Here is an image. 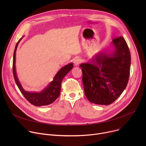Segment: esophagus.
<instances>
[{
    "instance_id": "esophagus-1",
    "label": "esophagus",
    "mask_w": 146,
    "mask_h": 146,
    "mask_svg": "<svg viewBox=\"0 0 146 146\" xmlns=\"http://www.w3.org/2000/svg\"><path fill=\"white\" fill-rule=\"evenodd\" d=\"M82 62V60L80 59V58H75L74 59V60H73V62H74V64L76 65V66H78L81 62Z\"/></svg>"
}]
</instances>
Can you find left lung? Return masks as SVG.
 Wrapping results in <instances>:
<instances>
[{
    "instance_id": "8db88e82",
    "label": "left lung",
    "mask_w": 146,
    "mask_h": 146,
    "mask_svg": "<svg viewBox=\"0 0 146 146\" xmlns=\"http://www.w3.org/2000/svg\"><path fill=\"white\" fill-rule=\"evenodd\" d=\"M114 50L110 54L100 52L91 62L80 65L88 100L96 105H109L125 89L131 68V53L122 36L112 41Z\"/></svg>"
}]
</instances>
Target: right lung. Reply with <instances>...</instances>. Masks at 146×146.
Returning <instances> with one entry per match:
<instances>
[{
  "mask_svg": "<svg viewBox=\"0 0 146 146\" xmlns=\"http://www.w3.org/2000/svg\"><path fill=\"white\" fill-rule=\"evenodd\" d=\"M21 38L17 42L13 55V71L14 78L16 84L20 90L21 92L26 98V99L33 105L36 106H47L53 103L59 96L60 92L61 82L64 77L72 69L73 67V63H70L64 67H62L55 76L53 81H51L48 86L45 88L40 92H29L25 91L23 88L21 84L19 82L15 70V52L21 40Z\"/></svg>",
  "mask_w": 146,
  "mask_h": 146,
  "instance_id": "obj_1",
  "label": "right lung"
}]
</instances>
